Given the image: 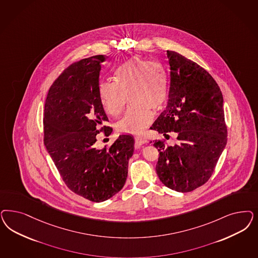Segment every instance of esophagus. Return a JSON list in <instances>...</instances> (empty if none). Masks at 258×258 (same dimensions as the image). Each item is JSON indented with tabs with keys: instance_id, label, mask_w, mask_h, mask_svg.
<instances>
[{
	"instance_id": "obj_1",
	"label": "esophagus",
	"mask_w": 258,
	"mask_h": 258,
	"mask_svg": "<svg viewBox=\"0 0 258 258\" xmlns=\"http://www.w3.org/2000/svg\"><path fill=\"white\" fill-rule=\"evenodd\" d=\"M135 141H136V145L138 146V147H140V146H142L143 144H145L146 143V140L144 139V138H142V137H136L135 138Z\"/></svg>"
}]
</instances>
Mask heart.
Listing matches in <instances>:
<instances>
[{"label": "heart", "instance_id": "b5f03b06", "mask_svg": "<svg viewBox=\"0 0 258 258\" xmlns=\"http://www.w3.org/2000/svg\"><path fill=\"white\" fill-rule=\"evenodd\" d=\"M115 82L100 83V102L109 116H118L127 98L132 104L116 123L118 132L139 135L153 120L152 110L157 111L166 102L168 80L164 68L158 62L132 57L116 67Z\"/></svg>", "mask_w": 258, "mask_h": 258}]
</instances>
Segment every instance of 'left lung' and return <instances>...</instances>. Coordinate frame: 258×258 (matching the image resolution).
<instances>
[{"label":"left lung","mask_w":258,"mask_h":258,"mask_svg":"<svg viewBox=\"0 0 258 258\" xmlns=\"http://www.w3.org/2000/svg\"><path fill=\"white\" fill-rule=\"evenodd\" d=\"M170 88L166 109L151 129L177 134V144L156 141V171L166 187L191 191L208 181L227 144L223 96L208 72L175 51H167Z\"/></svg>","instance_id":"left-lung-1"}]
</instances>
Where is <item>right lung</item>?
I'll list each match as a JSON object with an SVG mask.
<instances>
[{
	"mask_svg": "<svg viewBox=\"0 0 258 258\" xmlns=\"http://www.w3.org/2000/svg\"><path fill=\"white\" fill-rule=\"evenodd\" d=\"M97 55L71 64L51 85L44 105V145L67 187L93 202L111 199L124 186L133 136L121 135L106 149L97 135L112 128L100 102V64Z\"/></svg>",
	"mask_w": 258,
	"mask_h": 258,
	"instance_id": "obj_1",
	"label": "right lung"
}]
</instances>
